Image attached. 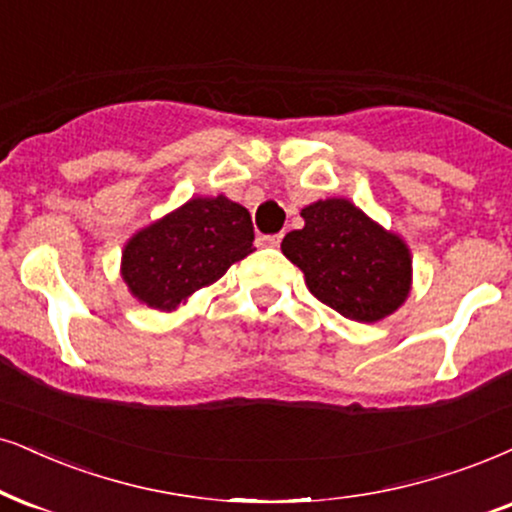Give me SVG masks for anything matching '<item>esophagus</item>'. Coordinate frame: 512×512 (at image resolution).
I'll return each mask as SVG.
<instances>
[{
    "label": "esophagus",
    "instance_id": "1",
    "mask_svg": "<svg viewBox=\"0 0 512 512\" xmlns=\"http://www.w3.org/2000/svg\"><path fill=\"white\" fill-rule=\"evenodd\" d=\"M281 241H283V234H269V236L257 238V245H262V248H278Z\"/></svg>",
    "mask_w": 512,
    "mask_h": 512
}]
</instances>
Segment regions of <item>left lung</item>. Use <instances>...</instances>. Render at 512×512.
I'll return each mask as SVG.
<instances>
[{"label": "left lung", "mask_w": 512, "mask_h": 512, "mask_svg": "<svg viewBox=\"0 0 512 512\" xmlns=\"http://www.w3.org/2000/svg\"><path fill=\"white\" fill-rule=\"evenodd\" d=\"M304 226L283 238L281 250L302 269L316 300L352 321L392 314L411 286L409 248L345 198L302 210Z\"/></svg>", "instance_id": "1"}]
</instances>
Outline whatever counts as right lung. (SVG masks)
I'll return each mask as SVG.
<instances>
[{"label":"right lung","instance_id":"1","mask_svg":"<svg viewBox=\"0 0 512 512\" xmlns=\"http://www.w3.org/2000/svg\"><path fill=\"white\" fill-rule=\"evenodd\" d=\"M250 212L229 198H193L139 231L122 252V278L148 307L177 309L252 252Z\"/></svg>","mask_w":512,"mask_h":512}]
</instances>
